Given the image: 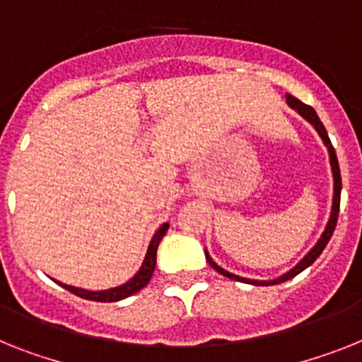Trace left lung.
Instances as JSON below:
<instances>
[{"label": "left lung", "mask_w": 362, "mask_h": 362, "mask_svg": "<svg viewBox=\"0 0 362 362\" xmlns=\"http://www.w3.org/2000/svg\"><path fill=\"white\" fill-rule=\"evenodd\" d=\"M286 103L292 107L294 110H298L303 118H305L309 124L315 125V129L318 131V134L322 136V140H324L325 148H327V151H329V163H331V172H333V181H335V185H333V207H331V216H329V222H327V226H325L324 233H322V237L318 238V242L315 244V247L310 250L309 253H307L303 259H301L298 264H296L294 268H292L291 272H286V274H283L281 277H277V279H270V281H259V279H246V277H240V276H235V274H231V272L223 270L222 267H218L216 262L211 259V255L207 253V250H205V257H207L209 264L214 268V270L218 272V274H222V276L229 277V279H235V281H242V283H250V285H261V286H270V285H277V283H283V281H288V279H292L294 276H298L300 272H303L305 268H309L313 262L320 257V253L324 252V247L327 246V242H329L331 235H333V231H335V226H337V220H339V209H340V190H342V179H340V168H339V160H337V153H335V148H333V144H331L329 136H327V131H325L324 124L320 122V118H318V115L315 112V109L310 105H305V103H301L298 98H294V95L286 94Z\"/></svg>", "instance_id": "obj_1"}]
</instances>
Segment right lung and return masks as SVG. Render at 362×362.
I'll use <instances>...</instances> for the list:
<instances>
[{
	"label": "right lung",
	"instance_id": "add662e5",
	"mask_svg": "<svg viewBox=\"0 0 362 362\" xmlns=\"http://www.w3.org/2000/svg\"><path fill=\"white\" fill-rule=\"evenodd\" d=\"M168 228H170V223H163V226L157 229V233H155L151 242H149L148 253H146L142 267H140V270L131 277L129 281L124 283V285L109 288V291H85V288H77V286L64 285V283H59V281L55 283H59L62 288L70 291L71 294H76L79 296V298H85V300H90V301H120L124 300V298H129V296H133L134 292H139L140 288H144V286L149 283V279H151V276H153L155 264H157V247H159V242L163 240V237L166 235Z\"/></svg>",
	"mask_w": 362,
	"mask_h": 362
}]
</instances>
